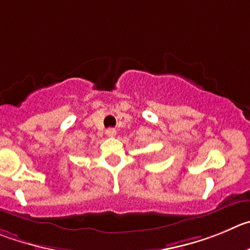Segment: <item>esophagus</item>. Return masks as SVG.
Segmentation results:
<instances>
[{
	"label": "esophagus",
	"mask_w": 250,
	"mask_h": 250,
	"mask_svg": "<svg viewBox=\"0 0 250 250\" xmlns=\"http://www.w3.org/2000/svg\"><path fill=\"white\" fill-rule=\"evenodd\" d=\"M106 136L107 137H114L116 136V129H113V128H108V129L106 130Z\"/></svg>",
	"instance_id": "1"
}]
</instances>
